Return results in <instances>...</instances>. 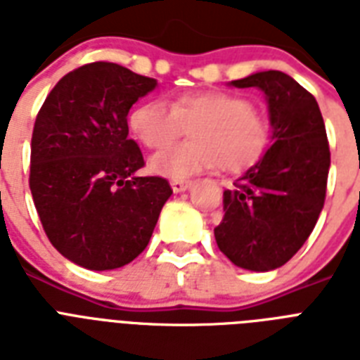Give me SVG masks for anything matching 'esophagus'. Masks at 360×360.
Instances as JSON below:
<instances>
[{
	"instance_id": "obj_1",
	"label": "esophagus",
	"mask_w": 360,
	"mask_h": 360,
	"mask_svg": "<svg viewBox=\"0 0 360 360\" xmlns=\"http://www.w3.org/2000/svg\"><path fill=\"white\" fill-rule=\"evenodd\" d=\"M192 181L191 179H174L172 181V188L174 192H185L186 188H191Z\"/></svg>"
}]
</instances>
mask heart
Segmentation results:
<instances>
[{"label":"heart","instance_id":"heart-1","mask_svg":"<svg viewBox=\"0 0 360 360\" xmlns=\"http://www.w3.org/2000/svg\"><path fill=\"white\" fill-rule=\"evenodd\" d=\"M130 129L149 149L172 146L186 129L192 140L157 153L151 172L185 179L203 169L240 172L257 162L269 143V123L246 97L226 91L183 93L172 108L160 101L138 104L130 114Z\"/></svg>","mask_w":360,"mask_h":360}]
</instances>
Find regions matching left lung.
<instances>
[{
	"label": "left lung",
	"instance_id": "1",
	"mask_svg": "<svg viewBox=\"0 0 360 360\" xmlns=\"http://www.w3.org/2000/svg\"><path fill=\"white\" fill-rule=\"evenodd\" d=\"M265 93L271 147L224 191V219L214 228L220 252L237 267L273 271L295 256L323 209L330 151L312 93L280 70L230 84Z\"/></svg>",
	"mask_w": 360,
	"mask_h": 360
}]
</instances>
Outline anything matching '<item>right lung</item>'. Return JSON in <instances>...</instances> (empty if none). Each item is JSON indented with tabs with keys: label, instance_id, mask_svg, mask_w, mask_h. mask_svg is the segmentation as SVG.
<instances>
[{
	"label": "right lung",
	"instance_id": "obj_1",
	"mask_svg": "<svg viewBox=\"0 0 360 360\" xmlns=\"http://www.w3.org/2000/svg\"><path fill=\"white\" fill-rule=\"evenodd\" d=\"M155 87L117 63H87L37 114L31 196L50 243L80 267L110 271L140 256L172 196L162 177H136L143 155L129 138V110Z\"/></svg>",
	"mask_w": 360,
	"mask_h": 360
}]
</instances>
